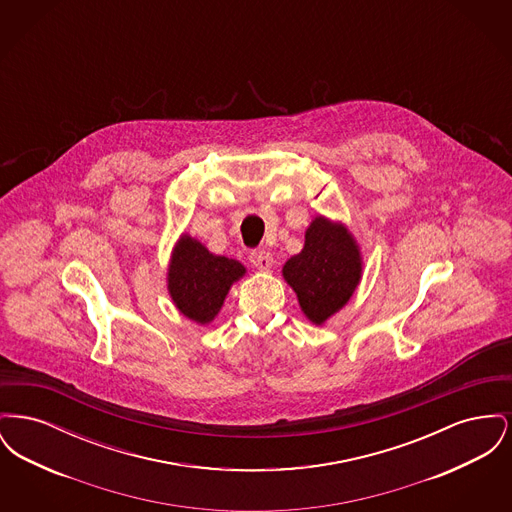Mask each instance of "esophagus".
I'll return each mask as SVG.
<instances>
[{
  "label": "esophagus",
  "instance_id": "esophagus-1",
  "mask_svg": "<svg viewBox=\"0 0 512 512\" xmlns=\"http://www.w3.org/2000/svg\"><path fill=\"white\" fill-rule=\"evenodd\" d=\"M249 261L253 263V267L259 268V270H268L272 267V253H268L265 249H259V251H251L249 255Z\"/></svg>",
  "mask_w": 512,
  "mask_h": 512
}]
</instances>
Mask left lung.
I'll return each mask as SVG.
<instances>
[{
	"label": "left lung",
	"instance_id": "1",
	"mask_svg": "<svg viewBox=\"0 0 512 512\" xmlns=\"http://www.w3.org/2000/svg\"><path fill=\"white\" fill-rule=\"evenodd\" d=\"M282 274L305 317L320 326L357 290L363 276L361 249L341 222L318 215L305 232L301 253L286 261Z\"/></svg>",
	"mask_w": 512,
	"mask_h": 512
}]
</instances>
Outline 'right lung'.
<instances>
[{"mask_svg":"<svg viewBox=\"0 0 512 512\" xmlns=\"http://www.w3.org/2000/svg\"><path fill=\"white\" fill-rule=\"evenodd\" d=\"M244 274L242 263L213 255L201 242L184 234L172 249L167 284L172 303L184 317L209 324L219 315L232 284Z\"/></svg>","mask_w":512,"mask_h":512,"instance_id":"right-lung-1","label":"right lung"}]
</instances>
